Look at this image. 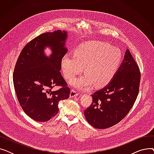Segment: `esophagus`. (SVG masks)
Instances as JSON below:
<instances>
[{"label":"esophagus","mask_w":154,"mask_h":154,"mask_svg":"<svg viewBox=\"0 0 154 154\" xmlns=\"http://www.w3.org/2000/svg\"><path fill=\"white\" fill-rule=\"evenodd\" d=\"M78 95V94L77 93V92L74 90H71L70 91V97L73 98V97H75Z\"/></svg>","instance_id":"34e87169"}]
</instances>
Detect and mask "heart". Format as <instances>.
I'll use <instances>...</instances> for the list:
<instances>
[{
  "label": "heart",
  "mask_w": 154,
  "mask_h": 154,
  "mask_svg": "<svg viewBox=\"0 0 154 154\" xmlns=\"http://www.w3.org/2000/svg\"><path fill=\"white\" fill-rule=\"evenodd\" d=\"M119 48L102 42H88L78 47L75 54L68 53L61 61L65 77L73 78L81 72L85 73L71 79L70 85L79 90H86L94 84L96 87L107 85L115 76L122 60Z\"/></svg>",
  "instance_id": "heart-1"
}]
</instances>
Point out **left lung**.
I'll return each mask as SVG.
<instances>
[{
    "label": "left lung",
    "instance_id": "8db88e82",
    "mask_svg": "<svg viewBox=\"0 0 154 154\" xmlns=\"http://www.w3.org/2000/svg\"><path fill=\"white\" fill-rule=\"evenodd\" d=\"M140 72L127 49L115 76L103 88L92 95L91 106L84 115L92 127L103 129L115 125L129 112L139 94Z\"/></svg>",
    "mask_w": 154,
    "mask_h": 154
}]
</instances>
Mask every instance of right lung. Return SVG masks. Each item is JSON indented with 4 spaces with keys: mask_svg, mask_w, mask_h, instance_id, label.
Here are the masks:
<instances>
[{
    "mask_svg": "<svg viewBox=\"0 0 154 154\" xmlns=\"http://www.w3.org/2000/svg\"><path fill=\"white\" fill-rule=\"evenodd\" d=\"M67 32H46L32 40L21 51L13 75L15 91L26 114L37 122H45L59 112L60 100L67 99L70 88L62 76L61 61L68 49ZM52 53L47 56L44 50ZM62 88L52 91L55 86Z\"/></svg>",
    "mask_w": 154,
    "mask_h": 154,
    "instance_id": "add662e5",
    "label": "right lung"
}]
</instances>
